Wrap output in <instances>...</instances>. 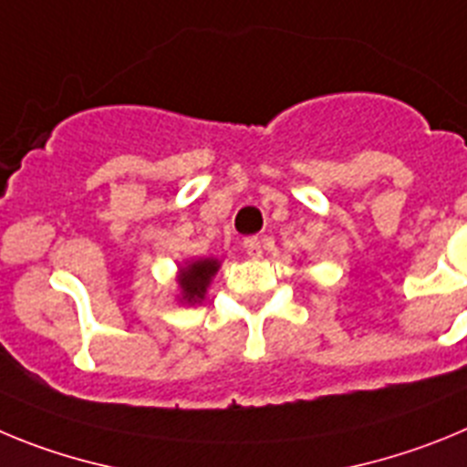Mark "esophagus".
<instances>
[{
    "mask_svg": "<svg viewBox=\"0 0 467 467\" xmlns=\"http://www.w3.org/2000/svg\"><path fill=\"white\" fill-rule=\"evenodd\" d=\"M244 249H246V254H249L251 258H260V255H263V244H260L258 237L244 239Z\"/></svg>",
    "mask_w": 467,
    "mask_h": 467,
    "instance_id": "1",
    "label": "esophagus"
}]
</instances>
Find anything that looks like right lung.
<instances>
[{"mask_svg": "<svg viewBox=\"0 0 467 467\" xmlns=\"http://www.w3.org/2000/svg\"><path fill=\"white\" fill-rule=\"evenodd\" d=\"M218 270V260L204 258L195 260L188 267H183L182 276H179V285L183 291V300L186 302H200L207 293V285L212 281V276Z\"/></svg>", "mask_w": 467, "mask_h": 467, "instance_id": "right-lung-1", "label": "right lung"}]
</instances>
